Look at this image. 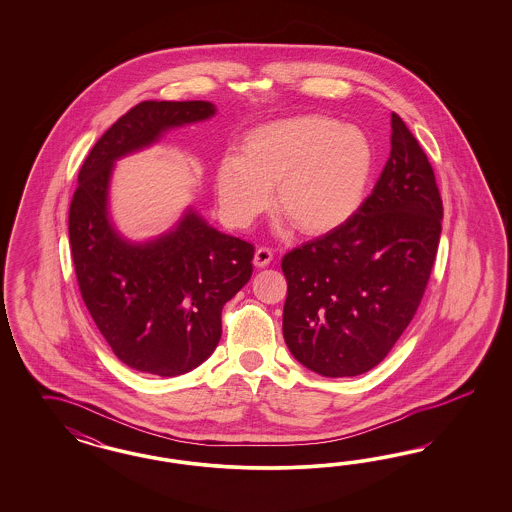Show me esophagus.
I'll return each mask as SVG.
<instances>
[{"mask_svg": "<svg viewBox=\"0 0 512 512\" xmlns=\"http://www.w3.org/2000/svg\"><path fill=\"white\" fill-rule=\"evenodd\" d=\"M272 259H274V255H272V251H270V249L259 248L255 251L253 264H255L257 268H264V266H268V264L272 263Z\"/></svg>", "mask_w": 512, "mask_h": 512, "instance_id": "esophagus-1", "label": "esophagus"}]
</instances>
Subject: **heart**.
<instances>
[{
    "instance_id": "obj_1",
    "label": "heart",
    "mask_w": 512,
    "mask_h": 512,
    "mask_svg": "<svg viewBox=\"0 0 512 512\" xmlns=\"http://www.w3.org/2000/svg\"><path fill=\"white\" fill-rule=\"evenodd\" d=\"M373 167L372 144L355 125L300 114L253 127L242 154L217 165V201L225 221L244 229L272 202L300 233L343 227L362 206Z\"/></svg>"
}]
</instances>
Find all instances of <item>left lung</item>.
I'll list each match as a JSON object with an SVG mask.
<instances>
[{
    "mask_svg": "<svg viewBox=\"0 0 512 512\" xmlns=\"http://www.w3.org/2000/svg\"><path fill=\"white\" fill-rule=\"evenodd\" d=\"M372 195L343 227L289 251L283 338L323 377H355L387 357L411 323L434 266L443 204L402 118Z\"/></svg>",
    "mask_w": 512,
    "mask_h": 512,
    "instance_id": "obj_1",
    "label": "left lung"
}]
</instances>
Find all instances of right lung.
<instances>
[{"mask_svg":"<svg viewBox=\"0 0 512 512\" xmlns=\"http://www.w3.org/2000/svg\"><path fill=\"white\" fill-rule=\"evenodd\" d=\"M210 101H142L95 142L78 172L69 242L95 325L129 368L176 377L201 366L221 338V310L251 278L255 249L186 206L169 231L137 242L110 214L114 165L172 129L216 116Z\"/></svg>","mask_w":512,"mask_h":512,"instance_id":"add662e5","label":"right lung"}]
</instances>
